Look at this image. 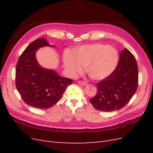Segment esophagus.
<instances>
[{
    "label": "esophagus",
    "mask_w": 153,
    "mask_h": 153,
    "mask_svg": "<svg viewBox=\"0 0 153 153\" xmlns=\"http://www.w3.org/2000/svg\"><path fill=\"white\" fill-rule=\"evenodd\" d=\"M78 84H79L80 85H82V86H84V85H87V83L84 81H78Z\"/></svg>",
    "instance_id": "esophagus-1"
}]
</instances>
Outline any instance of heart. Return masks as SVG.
Listing matches in <instances>:
<instances>
[{
	"mask_svg": "<svg viewBox=\"0 0 153 153\" xmlns=\"http://www.w3.org/2000/svg\"><path fill=\"white\" fill-rule=\"evenodd\" d=\"M118 60L117 50L102 43L83 45L74 53L66 52L64 55V65L71 75H75L85 67L87 75L94 80L110 76L116 68Z\"/></svg>",
	"mask_w": 153,
	"mask_h": 153,
	"instance_id": "1",
	"label": "heart"
}]
</instances>
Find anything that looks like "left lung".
<instances>
[{"label":"left lung","instance_id":"left-lung-1","mask_svg":"<svg viewBox=\"0 0 153 153\" xmlns=\"http://www.w3.org/2000/svg\"><path fill=\"white\" fill-rule=\"evenodd\" d=\"M138 84L136 59L124 48L119 55L116 69L97 84L96 95L90 100L94 108L103 112L118 110L126 106L135 94Z\"/></svg>","mask_w":153,"mask_h":153}]
</instances>
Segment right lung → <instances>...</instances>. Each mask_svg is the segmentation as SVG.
I'll return each instance as SVG.
<instances>
[{
	"label": "right lung",
	"instance_id": "add662e5",
	"mask_svg": "<svg viewBox=\"0 0 153 153\" xmlns=\"http://www.w3.org/2000/svg\"><path fill=\"white\" fill-rule=\"evenodd\" d=\"M49 46L45 38L32 42L21 54L16 66L15 84L22 99L34 108H48L57 103L73 80L52 69L41 68L35 57L38 48Z\"/></svg>",
	"mask_w": 153,
	"mask_h": 153
}]
</instances>
